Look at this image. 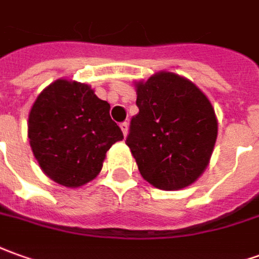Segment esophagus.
<instances>
[{
    "label": "esophagus",
    "instance_id": "34e87169",
    "mask_svg": "<svg viewBox=\"0 0 259 259\" xmlns=\"http://www.w3.org/2000/svg\"><path fill=\"white\" fill-rule=\"evenodd\" d=\"M119 128H121L122 134L126 137V134H128V122H121V124H119Z\"/></svg>",
    "mask_w": 259,
    "mask_h": 259
}]
</instances>
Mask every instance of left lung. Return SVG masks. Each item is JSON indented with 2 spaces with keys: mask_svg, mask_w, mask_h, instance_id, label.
<instances>
[{
  "mask_svg": "<svg viewBox=\"0 0 259 259\" xmlns=\"http://www.w3.org/2000/svg\"><path fill=\"white\" fill-rule=\"evenodd\" d=\"M137 106L126 145L142 178L162 190L192 185L207 167L217 118L206 94L190 80L159 72L137 81Z\"/></svg>",
  "mask_w": 259,
  "mask_h": 259,
  "instance_id": "left-lung-1",
  "label": "left lung"
}]
</instances>
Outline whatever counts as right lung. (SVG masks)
Instances as JSON below:
<instances>
[{"label":"right lung","instance_id":"obj_1","mask_svg":"<svg viewBox=\"0 0 259 259\" xmlns=\"http://www.w3.org/2000/svg\"><path fill=\"white\" fill-rule=\"evenodd\" d=\"M28 138L46 176L78 187L100 174L107 151L124 135L110 117V104L90 85L59 78L35 100Z\"/></svg>","mask_w":259,"mask_h":259}]
</instances>
